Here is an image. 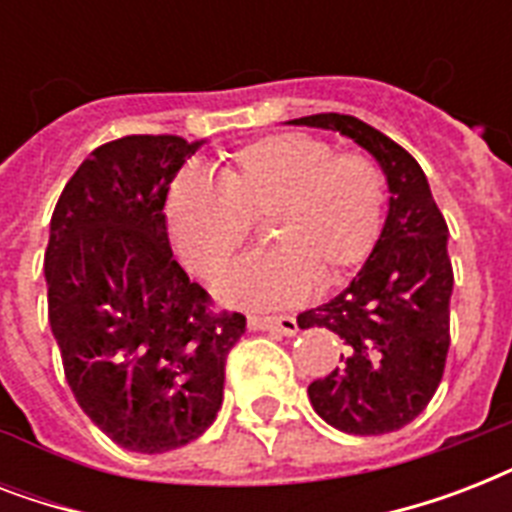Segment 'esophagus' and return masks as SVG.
Returning a JSON list of instances; mask_svg holds the SVG:
<instances>
[{
  "label": "esophagus",
  "mask_w": 512,
  "mask_h": 512,
  "mask_svg": "<svg viewBox=\"0 0 512 512\" xmlns=\"http://www.w3.org/2000/svg\"><path fill=\"white\" fill-rule=\"evenodd\" d=\"M249 329H265V332H279V335H297L295 316H249Z\"/></svg>",
  "instance_id": "34e87169"
}]
</instances>
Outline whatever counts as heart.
<instances>
[{"label": "heart", "instance_id": "obj_1", "mask_svg": "<svg viewBox=\"0 0 512 512\" xmlns=\"http://www.w3.org/2000/svg\"><path fill=\"white\" fill-rule=\"evenodd\" d=\"M209 177H177L164 217L180 263L220 281L263 223L271 247L231 273L223 297L244 308L289 305L319 281L332 287L364 263L385 223L388 183L366 154H335L311 135H271L215 164Z\"/></svg>", "mask_w": 512, "mask_h": 512}]
</instances>
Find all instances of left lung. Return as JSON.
I'll return each mask as SVG.
<instances>
[{
	"label": "left lung",
	"instance_id": "left-lung-1",
	"mask_svg": "<svg viewBox=\"0 0 512 512\" xmlns=\"http://www.w3.org/2000/svg\"><path fill=\"white\" fill-rule=\"evenodd\" d=\"M287 124L340 132L366 148L388 180V215L364 268L297 324L327 327L348 345L342 366L308 385L321 420L350 436L393 433L430 404L444 377L454 287L449 228L422 167L396 140L348 114Z\"/></svg>",
	"mask_w": 512,
	"mask_h": 512
}]
</instances>
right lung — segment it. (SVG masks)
<instances>
[{"label": "right lung", "instance_id": "obj_1", "mask_svg": "<svg viewBox=\"0 0 512 512\" xmlns=\"http://www.w3.org/2000/svg\"><path fill=\"white\" fill-rule=\"evenodd\" d=\"M201 143L127 135L60 193L44 252L50 329L84 414L114 444H191L223 406L225 358L247 329L172 257L164 204Z\"/></svg>", "mask_w": 512, "mask_h": 512}]
</instances>
